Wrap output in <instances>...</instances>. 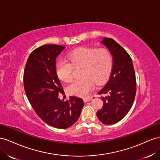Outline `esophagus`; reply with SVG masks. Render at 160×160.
<instances>
[{
  "instance_id": "34e87169",
  "label": "esophagus",
  "mask_w": 160,
  "mask_h": 160,
  "mask_svg": "<svg viewBox=\"0 0 160 160\" xmlns=\"http://www.w3.org/2000/svg\"><path fill=\"white\" fill-rule=\"evenodd\" d=\"M92 99V97H89V98H84V102H87L88 101H90V100Z\"/></svg>"
}]
</instances>
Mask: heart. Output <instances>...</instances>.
Returning <instances> with one entry per match:
<instances>
[{"label":"heart","mask_w":160,"mask_h":160,"mask_svg":"<svg viewBox=\"0 0 160 160\" xmlns=\"http://www.w3.org/2000/svg\"><path fill=\"white\" fill-rule=\"evenodd\" d=\"M70 64L63 60L58 61L56 71L59 79L69 83L73 79V68H82L81 78L68 86V92L79 97H87L94 88V82L100 84L110 74L112 59L107 49L89 48H78L68 56Z\"/></svg>","instance_id":"1"}]
</instances>
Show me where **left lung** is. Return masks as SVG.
<instances>
[{
    "label": "left lung",
    "mask_w": 160,
    "mask_h": 160,
    "mask_svg": "<svg viewBox=\"0 0 160 160\" xmlns=\"http://www.w3.org/2000/svg\"><path fill=\"white\" fill-rule=\"evenodd\" d=\"M113 58L112 72L108 82L98 94L102 97V108L97 111L98 119L103 124L111 125L121 121L129 111L136 94V79L133 62L125 50L111 38L100 41Z\"/></svg>",
    "instance_id": "1"
}]
</instances>
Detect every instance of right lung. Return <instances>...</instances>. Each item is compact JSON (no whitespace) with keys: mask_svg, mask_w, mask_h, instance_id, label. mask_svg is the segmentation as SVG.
Returning a JSON list of instances; mask_svg holds the SVG:
<instances>
[{"mask_svg":"<svg viewBox=\"0 0 160 160\" xmlns=\"http://www.w3.org/2000/svg\"><path fill=\"white\" fill-rule=\"evenodd\" d=\"M66 48L44 45L32 52L27 61L23 75L27 97L37 115L49 125L66 129L78 119L84 107L83 100L70 97L60 100L63 92L56 71V58Z\"/></svg>","mask_w":160,"mask_h":160,"instance_id":"add662e5","label":"right lung"}]
</instances>
